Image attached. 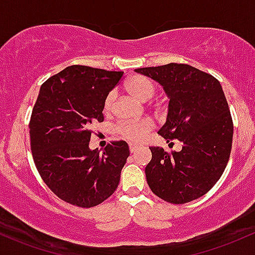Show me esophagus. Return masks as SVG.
Returning a JSON list of instances; mask_svg holds the SVG:
<instances>
[{"instance_id":"34e87169","label":"esophagus","mask_w":255,"mask_h":255,"mask_svg":"<svg viewBox=\"0 0 255 255\" xmlns=\"http://www.w3.org/2000/svg\"><path fill=\"white\" fill-rule=\"evenodd\" d=\"M138 150V145H134V144H129V151L130 152H135V151Z\"/></svg>"}]
</instances>
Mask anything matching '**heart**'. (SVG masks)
I'll return each mask as SVG.
<instances>
[{"instance_id": "b5f03b06", "label": "heart", "mask_w": 255, "mask_h": 255, "mask_svg": "<svg viewBox=\"0 0 255 255\" xmlns=\"http://www.w3.org/2000/svg\"><path fill=\"white\" fill-rule=\"evenodd\" d=\"M126 91L130 96L136 98L140 102H146L152 98L155 94V85L152 81L147 77L141 76V75H135L132 76L126 82ZM115 102V93L110 92L108 97L105 98L104 102V110L106 113H110L114 106ZM153 125L150 120H140V121H130V122H122L116 126L115 132L119 134L122 138L127 139L128 141L132 142H140L145 139L147 133L152 129Z\"/></svg>"}]
</instances>
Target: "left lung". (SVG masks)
<instances>
[{
    "mask_svg": "<svg viewBox=\"0 0 255 255\" xmlns=\"http://www.w3.org/2000/svg\"><path fill=\"white\" fill-rule=\"evenodd\" d=\"M136 72L157 81L169 98L166 123L158 134L167 142H183L179 152L150 147L145 168L151 191L162 200L183 205L215 185L228 164L234 125L220 82L187 64L170 63Z\"/></svg>",
    "mask_w": 255,
    "mask_h": 255,
    "instance_id": "obj_1",
    "label": "left lung"
}]
</instances>
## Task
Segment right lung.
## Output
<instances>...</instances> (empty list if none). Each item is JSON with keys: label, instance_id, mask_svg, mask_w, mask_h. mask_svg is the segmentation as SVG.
<instances>
[{"label": "right lung", "instance_id": "obj_1", "mask_svg": "<svg viewBox=\"0 0 255 255\" xmlns=\"http://www.w3.org/2000/svg\"><path fill=\"white\" fill-rule=\"evenodd\" d=\"M122 71L71 65L41 86L30 119L35 166L60 200L82 208L100 205L117 189L129 156L126 141L89 149L92 123L104 121V102Z\"/></svg>", "mask_w": 255, "mask_h": 255}]
</instances>
